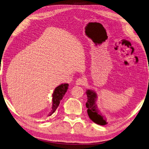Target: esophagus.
Returning <instances> with one entry per match:
<instances>
[{
    "label": "esophagus",
    "mask_w": 149,
    "mask_h": 149,
    "mask_svg": "<svg viewBox=\"0 0 149 149\" xmlns=\"http://www.w3.org/2000/svg\"><path fill=\"white\" fill-rule=\"evenodd\" d=\"M85 78L84 77H81V78H78L77 81H76V84L77 85H81L84 84L85 83Z\"/></svg>",
    "instance_id": "1"
}]
</instances>
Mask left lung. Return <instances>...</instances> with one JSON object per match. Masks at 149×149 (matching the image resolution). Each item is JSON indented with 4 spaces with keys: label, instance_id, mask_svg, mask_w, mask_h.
Returning a JSON list of instances; mask_svg holds the SVG:
<instances>
[{
    "label": "left lung",
    "instance_id": "obj_1",
    "mask_svg": "<svg viewBox=\"0 0 149 149\" xmlns=\"http://www.w3.org/2000/svg\"><path fill=\"white\" fill-rule=\"evenodd\" d=\"M87 95V101L86 102V107L87 108V113L89 118L95 124L101 125H106L107 124V121L99 113L96 109L95 101L97 99V94L93 91L88 90Z\"/></svg>",
    "mask_w": 149,
    "mask_h": 149
}]
</instances>
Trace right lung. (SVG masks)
Here are the masks:
<instances>
[{
	"label": "right lung",
	"instance_id": "obj_1",
	"mask_svg": "<svg viewBox=\"0 0 149 149\" xmlns=\"http://www.w3.org/2000/svg\"><path fill=\"white\" fill-rule=\"evenodd\" d=\"M68 84H61L58 87H56L55 89V91L53 93V104H52V110L50 112V114L49 115H51L53 114L55 111V110H57V108H58L59 104H60L61 101L62 100L64 95H65L66 91L68 90Z\"/></svg>",
	"mask_w": 149,
	"mask_h": 149
}]
</instances>
